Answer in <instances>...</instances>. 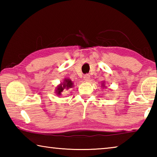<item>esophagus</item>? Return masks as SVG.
Masks as SVG:
<instances>
[{
  "label": "esophagus",
  "instance_id": "obj_1",
  "mask_svg": "<svg viewBox=\"0 0 157 157\" xmlns=\"http://www.w3.org/2000/svg\"><path fill=\"white\" fill-rule=\"evenodd\" d=\"M89 79H90V75H89V74H86V75H85L84 76V82H89Z\"/></svg>",
  "mask_w": 157,
  "mask_h": 157
}]
</instances>
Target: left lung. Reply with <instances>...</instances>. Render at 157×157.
I'll list each match as a JSON object with an SVG mask.
<instances>
[{
    "mask_svg": "<svg viewBox=\"0 0 157 157\" xmlns=\"http://www.w3.org/2000/svg\"><path fill=\"white\" fill-rule=\"evenodd\" d=\"M102 86L103 87V88H106V86H105V82H102Z\"/></svg>",
    "mask_w": 157,
    "mask_h": 157,
    "instance_id": "left-lung-1",
    "label": "left lung"
}]
</instances>
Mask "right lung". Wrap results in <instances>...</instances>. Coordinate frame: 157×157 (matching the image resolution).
Wrapping results in <instances>:
<instances>
[{"label": "right lung", "instance_id": "add662e5", "mask_svg": "<svg viewBox=\"0 0 157 157\" xmlns=\"http://www.w3.org/2000/svg\"><path fill=\"white\" fill-rule=\"evenodd\" d=\"M73 82L69 78H64L63 81L62 82L57 85L56 89H55V94L59 96V95H62V92L64 91V90H68L71 88H73Z\"/></svg>", "mask_w": 157, "mask_h": 157}]
</instances>
